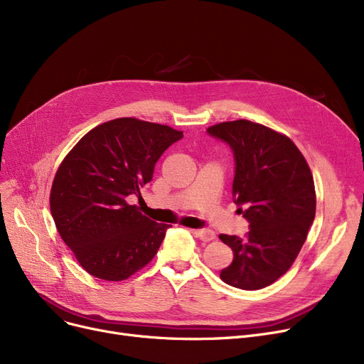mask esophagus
I'll list each match as a JSON object with an SVG mask.
<instances>
[{"instance_id":"34e87169","label":"esophagus","mask_w":364,"mask_h":364,"mask_svg":"<svg viewBox=\"0 0 364 364\" xmlns=\"http://www.w3.org/2000/svg\"><path fill=\"white\" fill-rule=\"evenodd\" d=\"M196 237H198L203 241H212L216 238V234L210 230H191Z\"/></svg>"}]
</instances>
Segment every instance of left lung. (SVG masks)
Returning a JSON list of instances; mask_svg holds the SVG:
<instances>
[{
  "label": "left lung",
  "instance_id": "1",
  "mask_svg": "<svg viewBox=\"0 0 364 364\" xmlns=\"http://www.w3.org/2000/svg\"><path fill=\"white\" fill-rule=\"evenodd\" d=\"M207 133L234 152L232 197L250 223L243 238L219 235L234 253L220 279L243 290L264 289L289 271L305 243L316 218L313 173L290 137L267 126L235 119Z\"/></svg>",
  "mask_w": 364,
  "mask_h": 364
}]
</instances>
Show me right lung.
Segmentation results:
<instances>
[{"instance_id": "1", "label": "right lung", "mask_w": 364, "mask_h": 364, "mask_svg": "<svg viewBox=\"0 0 364 364\" xmlns=\"http://www.w3.org/2000/svg\"><path fill=\"white\" fill-rule=\"evenodd\" d=\"M182 132L133 117L84 134L60 163L50 191L56 228L90 275L121 282L157 255L168 225L129 204L141 196L161 154Z\"/></svg>"}]
</instances>
